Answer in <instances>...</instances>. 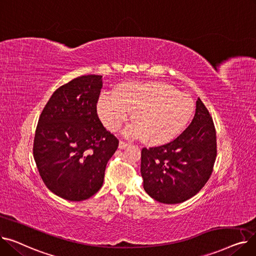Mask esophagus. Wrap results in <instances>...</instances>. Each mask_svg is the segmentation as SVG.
Returning <instances> with one entry per match:
<instances>
[{"mask_svg":"<svg viewBox=\"0 0 256 256\" xmlns=\"http://www.w3.org/2000/svg\"><path fill=\"white\" fill-rule=\"evenodd\" d=\"M128 145V144L126 142L120 141V142H119V148H120V150H124Z\"/></svg>","mask_w":256,"mask_h":256,"instance_id":"obj_1","label":"esophagus"}]
</instances>
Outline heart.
<instances>
[{
	"mask_svg": "<svg viewBox=\"0 0 256 256\" xmlns=\"http://www.w3.org/2000/svg\"><path fill=\"white\" fill-rule=\"evenodd\" d=\"M98 111L102 122L111 132L118 130L132 113L135 124L128 126L126 135L160 145L184 130L193 115L194 102L165 83H128L119 87L114 96H102Z\"/></svg>",
	"mask_w": 256,
	"mask_h": 256,
	"instance_id": "1",
	"label": "heart"
}]
</instances>
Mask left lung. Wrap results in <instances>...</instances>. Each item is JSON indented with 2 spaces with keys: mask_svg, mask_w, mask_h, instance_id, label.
Segmentation results:
<instances>
[{
  "mask_svg": "<svg viewBox=\"0 0 256 256\" xmlns=\"http://www.w3.org/2000/svg\"><path fill=\"white\" fill-rule=\"evenodd\" d=\"M216 156V128L206 106L198 98L192 122L176 139L142 150L144 190L158 202H184L204 186Z\"/></svg>",
  "mask_w": 256,
  "mask_h": 256,
  "instance_id": "left-lung-1",
  "label": "left lung"
}]
</instances>
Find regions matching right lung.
Masks as SVG:
<instances>
[{"label":"right lung","mask_w":256,"mask_h":256,"mask_svg":"<svg viewBox=\"0 0 256 256\" xmlns=\"http://www.w3.org/2000/svg\"><path fill=\"white\" fill-rule=\"evenodd\" d=\"M102 88V76L72 80L52 93L38 120L33 144L37 169L48 189L66 200L98 193L118 147L98 115Z\"/></svg>","instance_id":"add662e5"}]
</instances>
